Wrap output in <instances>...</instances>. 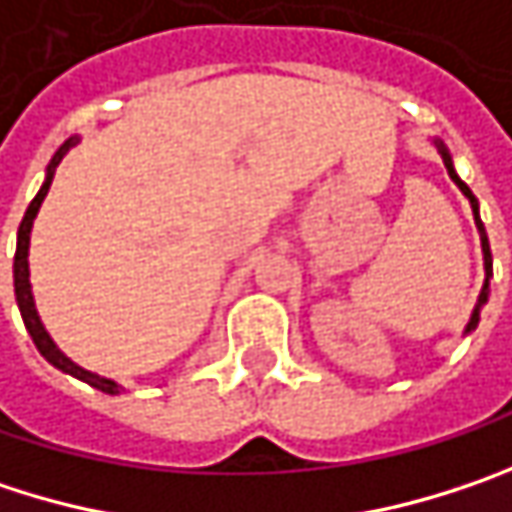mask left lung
I'll use <instances>...</instances> for the list:
<instances>
[{
	"label": "left lung",
	"mask_w": 512,
	"mask_h": 512,
	"mask_svg": "<svg viewBox=\"0 0 512 512\" xmlns=\"http://www.w3.org/2000/svg\"><path fill=\"white\" fill-rule=\"evenodd\" d=\"M434 145H437V151H440V157H443V163H446V171H449V177L455 180V186L469 198V206H472V215H475V227H478V233H481V253H484V288H481V294H478V303H475V309H472V317H469V323H466V329H463V335H469L475 326H478V320H481V306L487 303V297H490V279H493V253H490V241H487V233H484V224H481V212H478V201H475V195H472V189L457 177L455 163H452V154H449V148L440 142V139H434Z\"/></svg>",
	"instance_id": "8db88e82"
}]
</instances>
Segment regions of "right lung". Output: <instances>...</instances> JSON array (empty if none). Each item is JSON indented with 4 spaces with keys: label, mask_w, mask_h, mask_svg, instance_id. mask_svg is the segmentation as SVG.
I'll return each instance as SVG.
<instances>
[{
    "label": "right lung",
    "mask_w": 512,
    "mask_h": 512,
    "mask_svg": "<svg viewBox=\"0 0 512 512\" xmlns=\"http://www.w3.org/2000/svg\"><path fill=\"white\" fill-rule=\"evenodd\" d=\"M81 142V136H69L60 148H57V154L52 157V163L46 168V180H43V186H40V192L34 195V201L28 203V209H25V215H22V224H19V233H17V256H14V294H17V306L19 314H22V323H25V329H28V335H31V341H34V347L40 349V355L57 367L60 373H69V376H75V379H81V382H87L95 390H101V393H110V396H116L119 390H122V384L113 382V379H104V376H98V373H90V370H84L81 364H75L72 358H66L57 344L52 341V335L46 332V326H43V320H40V314H37V306H34V294H31V271H28V244H31V227H34V218H37V212H40V203L46 201V195H49V186H52V177H55V168L60 165V160L69 154V148H75Z\"/></svg>",
    "instance_id": "1"
}]
</instances>
